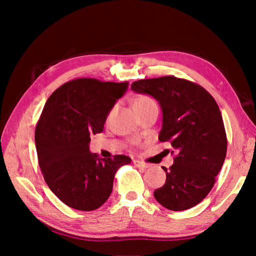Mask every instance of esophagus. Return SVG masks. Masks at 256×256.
I'll use <instances>...</instances> for the list:
<instances>
[{
  "mask_svg": "<svg viewBox=\"0 0 256 256\" xmlns=\"http://www.w3.org/2000/svg\"><path fill=\"white\" fill-rule=\"evenodd\" d=\"M133 164H136L138 168H144V170H146V168L149 167V164H144V162H140V160H133Z\"/></svg>",
  "mask_w": 256,
  "mask_h": 256,
  "instance_id": "obj_1",
  "label": "esophagus"
}]
</instances>
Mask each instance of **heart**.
Listing matches in <instances>:
<instances>
[{
  "instance_id": "b5f03b06",
  "label": "heart",
  "mask_w": 256,
  "mask_h": 256,
  "mask_svg": "<svg viewBox=\"0 0 256 256\" xmlns=\"http://www.w3.org/2000/svg\"><path fill=\"white\" fill-rule=\"evenodd\" d=\"M152 102V99H150L149 97H140V98L136 99V102H134V106L141 105V104H146V102Z\"/></svg>"
}]
</instances>
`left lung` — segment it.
Listing matches in <instances>:
<instances>
[{
	"mask_svg": "<svg viewBox=\"0 0 256 256\" xmlns=\"http://www.w3.org/2000/svg\"><path fill=\"white\" fill-rule=\"evenodd\" d=\"M134 92L159 102L162 125L159 141L177 151L162 188L154 192L160 204L172 211L196 206L214 188L227 152L222 112L214 97L201 86L175 76L133 82Z\"/></svg>",
	"mask_w": 256,
	"mask_h": 256,
	"instance_id": "1",
	"label": "left lung"
}]
</instances>
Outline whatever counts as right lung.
Returning <instances> with one entry per match:
<instances>
[{
  "mask_svg": "<svg viewBox=\"0 0 256 256\" xmlns=\"http://www.w3.org/2000/svg\"><path fill=\"white\" fill-rule=\"evenodd\" d=\"M128 82L76 79L50 94L38 120L34 141L45 182L60 201L73 209L92 211L110 198L120 167L131 158H100L90 152L92 134L100 133Z\"/></svg>",
  "mask_w": 256,
  "mask_h": 256,
  "instance_id": "add662e5",
  "label": "right lung"
}]
</instances>
